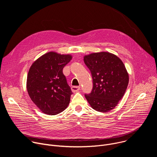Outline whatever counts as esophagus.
I'll return each instance as SVG.
<instances>
[{"label":"esophagus","mask_w":157,"mask_h":157,"mask_svg":"<svg viewBox=\"0 0 157 157\" xmlns=\"http://www.w3.org/2000/svg\"><path fill=\"white\" fill-rule=\"evenodd\" d=\"M80 89H81L80 86H72L71 87V90L73 93L78 91L79 90H80Z\"/></svg>","instance_id":"34e87169"}]
</instances>
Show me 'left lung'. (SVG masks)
I'll return each instance as SVG.
<instances>
[{
    "label": "left lung",
    "instance_id": "8db88e82",
    "mask_svg": "<svg viewBox=\"0 0 157 157\" xmlns=\"http://www.w3.org/2000/svg\"><path fill=\"white\" fill-rule=\"evenodd\" d=\"M91 71L93 87L85 98L91 107L101 113L115 108L123 98L128 83V75L122 60L109 52L94 53L84 57Z\"/></svg>",
    "mask_w": 157,
    "mask_h": 157
}]
</instances>
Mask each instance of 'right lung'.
Masks as SVG:
<instances>
[{
	"mask_svg": "<svg viewBox=\"0 0 157 157\" xmlns=\"http://www.w3.org/2000/svg\"><path fill=\"white\" fill-rule=\"evenodd\" d=\"M72 59L70 55L47 53L29 70L27 89L33 103L43 113L56 115L68 107L73 94L63 69Z\"/></svg>",
	"mask_w": 157,
	"mask_h": 157,
	"instance_id": "add662e5",
	"label": "right lung"
}]
</instances>
